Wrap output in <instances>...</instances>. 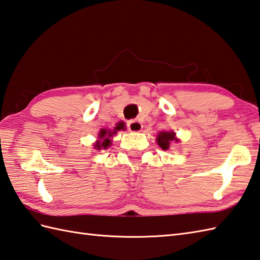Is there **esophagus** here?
Wrapping results in <instances>:
<instances>
[{
    "label": "esophagus",
    "instance_id": "obj_1",
    "mask_svg": "<svg viewBox=\"0 0 260 260\" xmlns=\"http://www.w3.org/2000/svg\"><path fill=\"white\" fill-rule=\"evenodd\" d=\"M127 127L129 129V132H133V133H140L142 132L143 129V124L140 122V120H131V122H128L127 124Z\"/></svg>",
    "mask_w": 260,
    "mask_h": 260
}]
</instances>
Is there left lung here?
I'll return each mask as SVG.
<instances>
[{
    "instance_id": "8db88e82",
    "label": "left lung",
    "mask_w": 260,
    "mask_h": 260,
    "mask_svg": "<svg viewBox=\"0 0 260 260\" xmlns=\"http://www.w3.org/2000/svg\"><path fill=\"white\" fill-rule=\"evenodd\" d=\"M156 141H157L158 146L161 149L167 150L170 149V146L174 141L178 142V138H176V134L174 132H159Z\"/></svg>"
}]
</instances>
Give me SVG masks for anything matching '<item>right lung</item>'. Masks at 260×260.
<instances>
[{
    "label": "right lung",
    "instance_id": "right-lung-1",
    "mask_svg": "<svg viewBox=\"0 0 260 260\" xmlns=\"http://www.w3.org/2000/svg\"><path fill=\"white\" fill-rule=\"evenodd\" d=\"M120 129H125L124 125L122 123H119L116 127H114L113 129H106V128H102L98 135V141L94 143V148L96 150H101V149H107L108 147L112 145V138L114 135Z\"/></svg>",
    "mask_w": 260,
    "mask_h": 260
}]
</instances>
